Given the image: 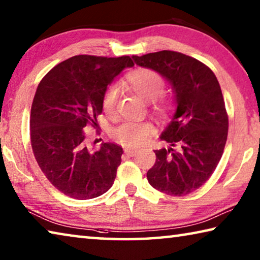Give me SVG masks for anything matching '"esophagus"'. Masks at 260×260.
<instances>
[{
	"label": "esophagus",
	"mask_w": 260,
	"mask_h": 260,
	"mask_svg": "<svg viewBox=\"0 0 260 260\" xmlns=\"http://www.w3.org/2000/svg\"><path fill=\"white\" fill-rule=\"evenodd\" d=\"M124 151H125V153L126 155H128V156H134L135 153H136V149H133V148H125L124 149Z\"/></svg>",
	"instance_id": "obj_1"
}]
</instances>
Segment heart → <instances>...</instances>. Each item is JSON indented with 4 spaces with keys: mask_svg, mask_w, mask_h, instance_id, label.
Instances as JSON below:
<instances>
[{
    "mask_svg": "<svg viewBox=\"0 0 260 260\" xmlns=\"http://www.w3.org/2000/svg\"><path fill=\"white\" fill-rule=\"evenodd\" d=\"M126 85L141 98L150 103L151 110L161 118L170 116L174 103L169 96L162 94L165 89V79L152 69L141 68L129 72L125 79ZM119 86L110 85L105 89L101 101V107L105 116L113 117L117 112L119 99ZM153 126L149 121H125L112 131L113 138L126 147H138L147 142L153 134Z\"/></svg>",
    "mask_w": 260,
    "mask_h": 260,
    "instance_id": "b5f03b06",
    "label": "heart"
}]
</instances>
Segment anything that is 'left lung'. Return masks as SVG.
Segmentation results:
<instances>
[{"label":"left lung","mask_w":260,"mask_h":260,"mask_svg":"<svg viewBox=\"0 0 260 260\" xmlns=\"http://www.w3.org/2000/svg\"><path fill=\"white\" fill-rule=\"evenodd\" d=\"M133 58L172 83L178 104L160 136L171 148L155 150L148 181L167 195H188L208 181L225 149L228 114L221 88L212 70L181 52L161 50Z\"/></svg>","instance_id":"1"}]
</instances>
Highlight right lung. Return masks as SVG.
Returning a JSON list of instances; mask_svg holds the SVG:
<instances>
[{
  "label": "right lung",
  "mask_w": 260,
  "mask_h": 260,
  "mask_svg": "<svg viewBox=\"0 0 260 260\" xmlns=\"http://www.w3.org/2000/svg\"><path fill=\"white\" fill-rule=\"evenodd\" d=\"M133 65L129 56L78 55L57 64L39 83L30 109L33 153L52 186L71 199H95L112 187L122 148L105 142L90 150L83 128H99L105 89Z\"/></svg>",
  "instance_id": "right-lung-1"
}]
</instances>
